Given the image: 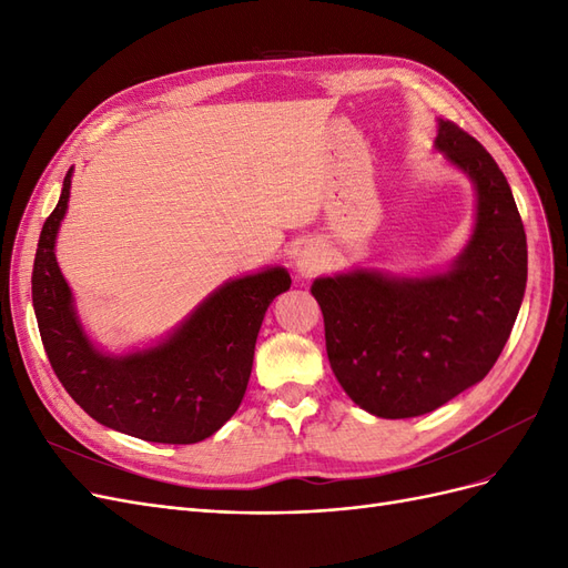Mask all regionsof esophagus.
<instances>
[{"instance_id":"obj_1","label":"esophagus","mask_w":568,"mask_h":568,"mask_svg":"<svg viewBox=\"0 0 568 568\" xmlns=\"http://www.w3.org/2000/svg\"><path fill=\"white\" fill-rule=\"evenodd\" d=\"M317 270H320V257L311 251H303L298 257V272L305 274V277H311V274Z\"/></svg>"}]
</instances>
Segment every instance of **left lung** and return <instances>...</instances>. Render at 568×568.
Instances as JSON below:
<instances>
[{"mask_svg": "<svg viewBox=\"0 0 568 568\" xmlns=\"http://www.w3.org/2000/svg\"><path fill=\"white\" fill-rule=\"evenodd\" d=\"M436 146L476 184V230L453 270L395 280L357 270L315 280L329 365L372 415H426L493 369L519 315L528 253L511 189L490 153L453 120Z\"/></svg>", "mask_w": 568, "mask_h": 568, "instance_id": "obj_1", "label": "left lung"}]
</instances>
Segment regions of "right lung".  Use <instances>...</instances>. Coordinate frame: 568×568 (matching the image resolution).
<instances>
[{
	"label": "right lung",
	"mask_w": 568,
	"mask_h": 568,
	"mask_svg": "<svg viewBox=\"0 0 568 568\" xmlns=\"http://www.w3.org/2000/svg\"><path fill=\"white\" fill-rule=\"evenodd\" d=\"M71 173L44 220L32 265V305L51 369L92 419L115 432L173 445L213 436L242 405L257 332L267 305L291 286L288 272L272 267L225 284L156 348L101 355L80 329L54 255Z\"/></svg>",
	"instance_id": "1"
}]
</instances>
